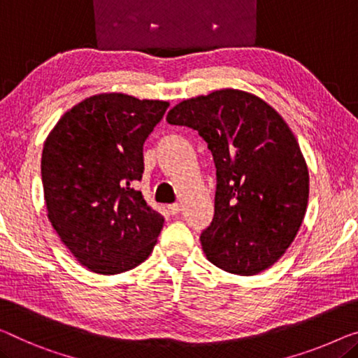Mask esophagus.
I'll return each instance as SVG.
<instances>
[{
	"mask_svg": "<svg viewBox=\"0 0 358 358\" xmlns=\"http://www.w3.org/2000/svg\"><path fill=\"white\" fill-rule=\"evenodd\" d=\"M180 210H181V207H180V204H177V202L169 206V212L172 213V215H177V213H180Z\"/></svg>",
	"mask_w": 358,
	"mask_h": 358,
	"instance_id": "34e87169",
	"label": "esophagus"
}]
</instances>
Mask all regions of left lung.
Here are the masks:
<instances>
[{
  "instance_id": "8db88e82",
  "label": "left lung",
  "mask_w": 358,
  "mask_h": 358,
  "mask_svg": "<svg viewBox=\"0 0 358 358\" xmlns=\"http://www.w3.org/2000/svg\"><path fill=\"white\" fill-rule=\"evenodd\" d=\"M167 122L199 133L215 164V212L201 233L209 262L241 276L273 265L308 201L307 164L291 128L265 101L230 88L181 101Z\"/></svg>"
}]
</instances>
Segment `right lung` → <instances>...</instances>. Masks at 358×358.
Masks as SVG:
<instances>
[{
	"mask_svg": "<svg viewBox=\"0 0 358 358\" xmlns=\"http://www.w3.org/2000/svg\"><path fill=\"white\" fill-rule=\"evenodd\" d=\"M169 103L122 93L73 106L46 138L41 181L52 228L80 264L117 275L149 257L164 217L133 188L143 145Z\"/></svg>",
	"mask_w": 358,
	"mask_h": 358,
	"instance_id": "add662e5",
	"label": "right lung"
}]
</instances>
